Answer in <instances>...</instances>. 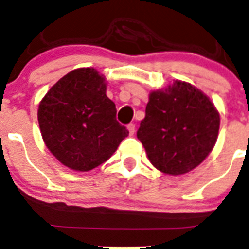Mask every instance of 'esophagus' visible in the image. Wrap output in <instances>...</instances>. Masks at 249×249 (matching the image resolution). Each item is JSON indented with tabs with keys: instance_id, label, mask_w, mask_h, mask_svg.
Listing matches in <instances>:
<instances>
[{
	"instance_id": "1",
	"label": "esophagus",
	"mask_w": 249,
	"mask_h": 249,
	"mask_svg": "<svg viewBox=\"0 0 249 249\" xmlns=\"http://www.w3.org/2000/svg\"><path fill=\"white\" fill-rule=\"evenodd\" d=\"M127 130H129L130 136H132V135L135 134V130H136V126H135L134 123H130V124L127 125Z\"/></svg>"
}]
</instances>
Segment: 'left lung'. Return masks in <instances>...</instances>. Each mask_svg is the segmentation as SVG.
I'll return each mask as SVG.
<instances>
[{
    "instance_id": "1",
    "label": "left lung",
    "mask_w": 249,
    "mask_h": 249,
    "mask_svg": "<svg viewBox=\"0 0 249 249\" xmlns=\"http://www.w3.org/2000/svg\"><path fill=\"white\" fill-rule=\"evenodd\" d=\"M219 123V113L202 91L176 80L165 90L150 92L137 139L159 171L183 175L210 154Z\"/></svg>"
}]
</instances>
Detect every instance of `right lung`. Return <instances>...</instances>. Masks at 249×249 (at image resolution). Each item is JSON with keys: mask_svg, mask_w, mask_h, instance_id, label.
Instances as JSON below:
<instances>
[{"mask_svg": "<svg viewBox=\"0 0 249 249\" xmlns=\"http://www.w3.org/2000/svg\"><path fill=\"white\" fill-rule=\"evenodd\" d=\"M37 115L48 149L76 171H90L104 164L129 135L118 123L105 78L90 67L73 70L55 83Z\"/></svg>", "mask_w": 249, "mask_h": 249, "instance_id": "obj_1", "label": "right lung"}]
</instances>
